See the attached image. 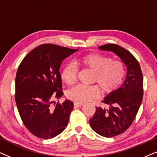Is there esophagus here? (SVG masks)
Returning <instances> with one entry per match:
<instances>
[{
    "mask_svg": "<svg viewBox=\"0 0 157 157\" xmlns=\"http://www.w3.org/2000/svg\"><path fill=\"white\" fill-rule=\"evenodd\" d=\"M74 106H76V107H81L83 106V104H81V103H78V102H74Z\"/></svg>",
    "mask_w": 157,
    "mask_h": 157,
    "instance_id": "34e87169",
    "label": "esophagus"
}]
</instances>
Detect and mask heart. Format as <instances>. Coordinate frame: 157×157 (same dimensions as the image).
I'll list each match as a JSON object with an SVG mask.
<instances>
[{"label": "heart", "mask_w": 157, "mask_h": 157, "mask_svg": "<svg viewBox=\"0 0 157 157\" xmlns=\"http://www.w3.org/2000/svg\"><path fill=\"white\" fill-rule=\"evenodd\" d=\"M77 66L94 72L92 83L97 86H77L69 89L67 96L75 102L86 103L98 98L100 88L102 93H113L119 86L125 75L124 63L119 61H112L111 58L98 53H89L78 58L76 61ZM61 78L67 85L76 82L78 68L73 63H68L61 71Z\"/></svg>", "instance_id": "b5f03b06"}]
</instances>
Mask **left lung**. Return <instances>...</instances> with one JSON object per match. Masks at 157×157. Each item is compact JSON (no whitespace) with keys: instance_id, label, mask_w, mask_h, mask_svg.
Here are the masks:
<instances>
[{"instance_id":"left-lung-1","label":"left lung","mask_w":157,"mask_h":157,"mask_svg":"<svg viewBox=\"0 0 157 157\" xmlns=\"http://www.w3.org/2000/svg\"><path fill=\"white\" fill-rule=\"evenodd\" d=\"M98 49L117 56L126 67L125 81L121 87L104 98L108 109L96 107L89 120L94 132L104 137H113L124 133L132 125L143 98V75L140 65L129 51L116 44H106Z\"/></svg>"}]
</instances>
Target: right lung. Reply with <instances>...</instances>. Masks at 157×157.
Returning <instances> with one entry per match:
<instances>
[{
    "label": "right lung",
    "instance_id": "obj_1",
    "mask_svg": "<svg viewBox=\"0 0 157 157\" xmlns=\"http://www.w3.org/2000/svg\"><path fill=\"white\" fill-rule=\"evenodd\" d=\"M78 51L47 44L36 47L18 66L16 76L15 99L19 114L31 133L38 138L52 139L68 125L74 104L61 98L62 83L59 69L63 59Z\"/></svg>",
    "mask_w": 157,
    "mask_h": 157
}]
</instances>
